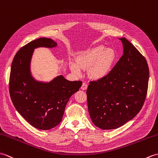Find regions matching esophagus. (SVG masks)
I'll return each instance as SVG.
<instances>
[{
  "instance_id": "34e87169",
  "label": "esophagus",
  "mask_w": 158,
  "mask_h": 158,
  "mask_svg": "<svg viewBox=\"0 0 158 158\" xmlns=\"http://www.w3.org/2000/svg\"><path fill=\"white\" fill-rule=\"evenodd\" d=\"M87 87H88V85H87V84L85 83V82H83L82 83V85L81 86V89L85 90H86L87 89Z\"/></svg>"
}]
</instances>
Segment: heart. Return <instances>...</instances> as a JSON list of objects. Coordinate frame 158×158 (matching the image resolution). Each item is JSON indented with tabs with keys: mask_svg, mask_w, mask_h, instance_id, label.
Segmentation results:
<instances>
[{
	"mask_svg": "<svg viewBox=\"0 0 158 158\" xmlns=\"http://www.w3.org/2000/svg\"><path fill=\"white\" fill-rule=\"evenodd\" d=\"M116 57L113 48H105L98 46L83 52L77 58L76 63H72L70 68L72 71L80 74V69H89V75L94 79L104 78L110 72Z\"/></svg>",
	"mask_w": 158,
	"mask_h": 158,
	"instance_id": "heart-1",
	"label": "heart"
}]
</instances>
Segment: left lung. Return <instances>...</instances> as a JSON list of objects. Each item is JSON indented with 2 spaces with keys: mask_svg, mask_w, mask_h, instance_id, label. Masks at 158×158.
Listing matches in <instances>:
<instances>
[{
  "mask_svg": "<svg viewBox=\"0 0 158 158\" xmlns=\"http://www.w3.org/2000/svg\"><path fill=\"white\" fill-rule=\"evenodd\" d=\"M124 53L103 78L86 90L90 117L103 130L115 129L131 120L145 102L149 71L145 58L125 38H119Z\"/></svg>",
  "mask_w": 158,
  "mask_h": 158,
  "instance_id": "obj_1",
  "label": "left lung"
}]
</instances>
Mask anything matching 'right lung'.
<instances>
[{
  "instance_id": "1",
  "label": "right lung",
  "mask_w": 158,
  "mask_h": 158,
  "mask_svg": "<svg viewBox=\"0 0 158 158\" xmlns=\"http://www.w3.org/2000/svg\"><path fill=\"white\" fill-rule=\"evenodd\" d=\"M57 45L51 38L31 41L17 51L10 68L9 93L13 106L30 124L44 131L60 123L69 98L82 85L81 81H69L62 75L48 82L38 81L31 76L30 64L35 48Z\"/></svg>"
}]
</instances>
